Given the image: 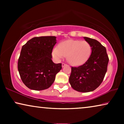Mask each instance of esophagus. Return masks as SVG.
I'll use <instances>...</instances> for the list:
<instances>
[{"label": "esophagus", "instance_id": "1", "mask_svg": "<svg viewBox=\"0 0 124 124\" xmlns=\"http://www.w3.org/2000/svg\"><path fill=\"white\" fill-rule=\"evenodd\" d=\"M66 65H67V64H66L65 63H64V62H62V67H64V66H65Z\"/></svg>", "mask_w": 124, "mask_h": 124}]
</instances>
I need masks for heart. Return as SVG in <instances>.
Listing matches in <instances>:
<instances>
[{"label": "heart", "instance_id": "obj_1", "mask_svg": "<svg viewBox=\"0 0 124 124\" xmlns=\"http://www.w3.org/2000/svg\"><path fill=\"white\" fill-rule=\"evenodd\" d=\"M92 51L91 46L87 41L67 40L60 43L52 51V56L60 60L67 56V60L73 65H79L88 60Z\"/></svg>", "mask_w": 124, "mask_h": 124}]
</instances>
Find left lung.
Here are the masks:
<instances>
[{"mask_svg":"<svg viewBox=\"0 0 124 124\" xmlns=\"http://www.w3.org/2000/svg\"><path fill=\"white\" fill-rule=\"evenodd\" d=\"M91 46L92 52L82 65L72 67L69 83L73 89L82 93L93 91L103 82L109 62L106 47L94 39L84 37Z\"/></svg>","mask_w":124,"mask_h":124,"instance_id":"obj_1","label":"left lung"}]
</instances>
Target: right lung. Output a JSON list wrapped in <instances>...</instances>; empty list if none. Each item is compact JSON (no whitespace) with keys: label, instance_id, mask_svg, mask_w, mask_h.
Returning <instances> with one entry per match:
<instances>
[{"label":"right lung","instance_id":"obj_1","mask_svg":"<svg viewBox=\"0 0 124 124\" xmlns=\"http://www.w3.org/2000/svg\"><path fill=\"white\" fill-rule=\"evenodd\" d=\"M56 38L54 36L34 37L22 47L18 70L22 81L29 89H48L55 81L56 74L62 69V64H55L51 60Z\"/></svg>","mask_w":124,"mask_h":124}]
</instances>
